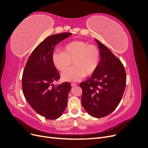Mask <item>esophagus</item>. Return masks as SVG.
<instances>
[{
    "label": "esophagus",
    "mask_w": 148,
    "mask_h": 148,
    "mask_svg": "<svg viewBox=\"0 0 148 148\" xmlns=\"http://www.w3.org/2000/svg\"><path fill=\"white\" fill-rule=\"evenodd\" d=\"M77 84H76V83H71V86H72V87H74L75 86H77Z\"/></svg>",
    "instance_id": "obj_1"
}]
</instances>
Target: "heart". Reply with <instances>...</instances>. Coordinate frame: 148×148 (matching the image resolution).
Returning a JSON list of instances; mask_svg holds the SVG:
<instances>
[{
    "label": "heart",
    "mask_w": 148,
    "mask_h": 148,
    "mask_svg": "<svg viewBox=\"0 0 148 148\" xmlns=\"http://www.w3.org/2000/svg\"><path fill=\"white\" fill-rule=\"evenodd\" d=\"M99 49L83 41H73L67 43L64 51H56L52 54V62L56 68L63 71L72 63L73 67L64 71L62 79L66 82H78L85 76L95 73L99 64Z\"/></svg>",
    "instance_id": "b5f03b06"
}]
</instances>
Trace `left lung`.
I'll return each instance as SVG.
<instances>
[{"mask_svg": "<svg viewBox=\"0 0 148 148\" xmlns=\"http://www.w3.org/2000/svg\"><path fill=\"white\" fill-rule=\"evenodd\" d=\"M100 50L101 60L96 71L86 82L80 83L82 104L92 117H106L117 108L126 86L123 64L108 47L95 39Z\"/></svg>", "mask_w": 148, "mask_h": 148, "instance_id": "8db88e82", "label": "left lung"}]
</instances>
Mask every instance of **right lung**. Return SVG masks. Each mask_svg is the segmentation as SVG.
<instances>
[{"label":"right lung","instance_id":"right-lung-1","mask_svg":"<svg viewBox=\"0 0 148 148\" xmlns=\"http://www.w3.org/2000/svg\"><path fill=\"white\" fill-rule=\"evenodd\" d=\"M70 33L51 35L34 49L26 62L22 77V88L26 100L38 114L46 119L60 117L65 110L70 83L54 86L60 78L52 62L57 44L71 36Z\"/></svg>","mask_w":148,"mask_h":148}]
</instances>
